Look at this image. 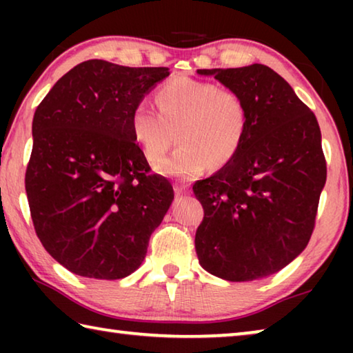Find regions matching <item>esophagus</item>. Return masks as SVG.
I'll return each mask as SVG.
<instances>
[{
    "instance_id": "1",
    "label": "esophagus",
    "mask_w": 353,
    "mask_h": 353,
    "mask_svg": "<svg viewBox=\"0 0 353 353\" xmlns=\"http://www.w3.org/2000/svg\"><path fill=\"white\" fill-rule=\"evenodd\" d=\"M174 191L177 194H182V193H185V185H179V183H176L174 185Z\"/></svg>"
}]
</instances>
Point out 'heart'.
Instances as JSON below:
<instances>
[{"label":"heart","instance_id":"obj_1","mask_svg":"<svg viewBox=\"0 0 353 353\" xmlns=\"http://www.w3.org/2000/svg\"><path fill=\"white\" fill-rule=\"evenodd\" d=\"M160 113L151 104L130 112V134L149 163H159L177 140L182 143L159 166L163 174L193 179L207 166H223L238 152L248 130V104L243 93L210 81L177 76L157 90Z\"/></svg>","mask_w":353,"mask_h":353}]
</instances>
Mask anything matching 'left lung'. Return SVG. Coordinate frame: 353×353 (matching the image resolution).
Wrapping results in <instances>:
<instances>
[{
  "mask_svg": "<svg viewBox=\"0 0 353 353\" xmlns=\"http://www.w3.org/2000/svg\"><path fill=\"white\" fill-rule=\"evenodd\" d=\"M243 93L248 130L216 174L193 185L204 207L194 236L201 266L229 282L271 276L307 248L327 163L314 113L261 63L198 70Z\"/></svg>",
  "mask_w": 353,
  "mask_h": 353,
  "instance_id": "obj_1",
  "label": "left lung"
}]
</instances>
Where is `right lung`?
I'll return each mask as SVG.
<instances>
[{
  "label": "right lung",
  "mask_w": 353,
  "mask_h": 353,
  "mask_svg": "<svg viewBox=\"0 0 353 353\" xmlns=\"http://www.w3.org/2000/svg\"><path fill=\"white\" fill-rule=\"evenodd\" d=\"M166 67L132 68L101 59L59 79L32 119L25 187L35 234L77 276L117 280L148 252L174 191L130 134V112Z\"/></svg>",
  "instance_id": "right-lung-1"
}]
</instances>
